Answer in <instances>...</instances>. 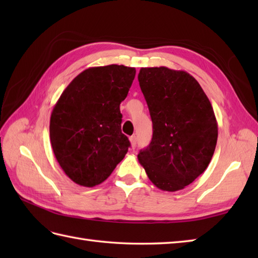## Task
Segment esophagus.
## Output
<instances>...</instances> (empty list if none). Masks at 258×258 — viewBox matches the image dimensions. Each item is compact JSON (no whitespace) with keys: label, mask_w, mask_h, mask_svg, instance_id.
Masks as SVG:
<instances>
[{"label":"esophagus","mask_w":258,"mask_h":258,"mask_svg":"<svg viewBox=\"0 0 258 258\" xmlns=\"http://www.w3.org/2000/svg\"><path fill=\"white\" fill-rule=\"evenodd\" d=\"M130 142H131V146H132V149H135L136 147V143H138V140H136V136H131L130 138Z\"/></svg>","instance_id":"34e87169"}]
</instances>
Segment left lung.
<instances>
[{
    "label": "left lung",
    "mask_w": 258,
    "mask_h": 258,
    "mask_svg": "<svg viewBox=\"0 0 258 258\" xmlns=\"http://www.w3.org/2000/svg\"><path fill=\"white\" fill-rule=\"evenodd\" d=\"M141 90L150 109L153 138L138 155L157 188L176 191L207 168L218 127L212 104L200 83L185 71L142 68Z\"/></svg>",
    "instance_id": "obj_1"
}]
</instances>
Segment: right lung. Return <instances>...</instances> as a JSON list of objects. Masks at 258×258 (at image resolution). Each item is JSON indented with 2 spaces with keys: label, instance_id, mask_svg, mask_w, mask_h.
I'll use <instances>...</instances> for the list:
<instances>
[{
  "label": "right lung",
  "instance_id": "obj_1",
  "mask_svg": "<svg viewBox=\"0 0 258 258\" xmlns=\"http://www.w3.org/2000/svg\"><path fill=\"white\" fill-rule=\"evenodd\" d=\"M136 70L124 65L86 69L71 82L53 107L50 139L64 173L85 187L103 183L128 151L120 131L119 104Z\"/></svg>",
  "mask_w": 258,
  "mask_h": 258
}]
</instances>
